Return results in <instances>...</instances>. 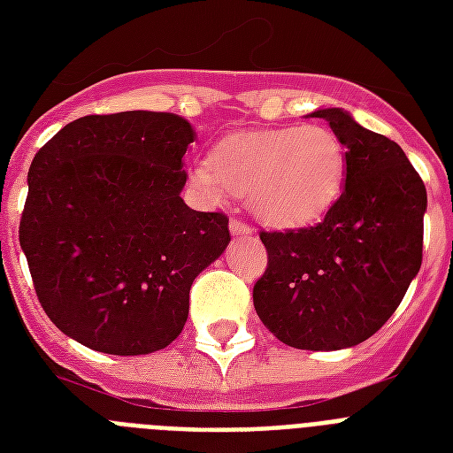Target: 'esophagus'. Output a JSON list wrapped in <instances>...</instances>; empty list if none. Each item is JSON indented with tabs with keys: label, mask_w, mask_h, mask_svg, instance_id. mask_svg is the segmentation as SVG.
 Returning a JSON list of instances; mask_svg holds the SVG:
<instances>
[{
	"label": "esophagus",
	"mask_w": 453,
	"mask_h": 453,
	"mask_svg": "<svg viewBox=\"0 0 453 453\" xmlns=\"http://www.w3.org/2000/svg\"><path fill=\"white\" fill-rule=\"evenodd\" d=\"M230 233H233V234H251V227H249V223H244V220L230 219Z\"/></svg>",
	"instance_id": "34e87169"
}]
</instances>
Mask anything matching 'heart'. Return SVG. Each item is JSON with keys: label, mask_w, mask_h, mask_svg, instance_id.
Here are the masks:
<instances>
[{"label": "heart", "mask_w": 453, "mask_h": 453, "mask_svg": "<svg viewBox=\"0 0 453 453\" xmlns=\"http://www.w3.org/2000/svg\"><path fill=\"white\" fill-rule=\"evenodd\" d=\"M343 141L322 124L249 131L216 145L213 162L192 166V180L211 202L249 197L268 226L301 227L336 204L345 183Z\"/></svg>", "instance_id": "obj_1"}]
</instances>
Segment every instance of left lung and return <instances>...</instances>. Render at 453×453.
I'll list each match as a JSON object with an SVG mask.
<instances>
[{
  "mask_svg": "<svg viewBox=\"0 0 453 453\" xmlns=\"http://www.w3.org/2000/svg\"><path fill=\"white\" fill-rule=\"evenodd\" d=\"M345 145V188L317 226L261 233L254 308L282 343L341 350L390 319L423 261L428 195L400 145L338 108L315 110Z\"/></svg>",
  "mask_w": 453,
  "mask_h": 453,
  "instance_id": "obj_1",
  "label": "left lung"
}]
</instances>
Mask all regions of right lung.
Listing matches in <instances>:
<instances>
[{
	"instance_id": "obj_1",
	"label": "right lung",
	"mask_w": 453,
	"mask_h": 453,
	"mask_svg": "<svg viewBox=\"0 0 453 453\" xmlns=\"http://www.w3.org/2000/svg\"><path fill=\"white\" fill-rule=\"evenodd\" d=\"M195 131L171 112L87 115L27 171L20 249L42 308L108 355L162 350L183 331L190 287L230 242L223 211L180 199Z\"/></svg>"
}]
</instances>
